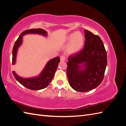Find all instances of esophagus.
Instances as JSON below:
<instances>
[{
  "instance_id": "obj_1",
  "label": "esophagus",
  "mask_w": 126,
  "mask_h": 126,
  "mask_svg": "<svg viewBox=\"0 0 126 126\" xmlns=\"http://www.w3.org/2000/svg\"><path fill=\"white\" fill-rule=\"evenodd\" d=\"M60 59H61V61H64L65 60L66 58H65V56H64V55H62V56H61Z\"/></svg>"
}]
</instances>
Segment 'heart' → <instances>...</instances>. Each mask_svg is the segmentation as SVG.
<instances>
[{
    "label": "heart",
    "instance_id": "heart-1",
    "mask_svg": "<svg viewBox=\"0 0 126 126\" xmlns=\"http://www.w3.org/2000/svg\"><path fill=\"white\" fill-rule=\"evenodd\" d=\"M84 36L79 32L70 34L67 40L70 41L68 51L71 53L76 52L82 48L84 43Z\"/></svg>",
    "mask_w": 126,
    "mask_h": 126
}]
</instances>
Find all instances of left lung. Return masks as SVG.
Masks as SVG:
<instances>
[{"label": "left lung", "mask_w": 126, "mask_h": 126, "mask_svg": "<svg viewBox=\"0 0 126 126\" xmlns=\"http://www.w3.org/2000/svg\"><path fill=\"white\" fill-rule=\"evenodd\" d=\"M84 33V48L70 55L66 69L70 86L81 92L90 91L101 83L107 63L106 51L100 37L86 30Z\"/></svg>", "instance_id": "left-lung-1"}]
</instances>
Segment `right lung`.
<instances>
[{"instance_id":"right-lung-1","label":"right lung","mask_w":126,"mask_h":126,"mask_svg":"<svg viewBox=\"0 0 126 126\" xmlns=\"http://www.w3.org/2000/svg\"><path fill=\"white\" fill-rule=\"evenodd\" d=\"M39 34L43 36H47V32L41 28L31 29L23 32L16 40L13 48L12 50V64H15L16 58L17 49L21 45L22 41V36L26 34ZM60 62V57H56L50 60L47 63L45 68L39 76L31 78H23L18 76L14 71H12L14 77L16 80L26 88L32 90H39L45 89L51 82L54 76L55 71L57 69L58 64Z\"/></svg>"}]
</instances>
